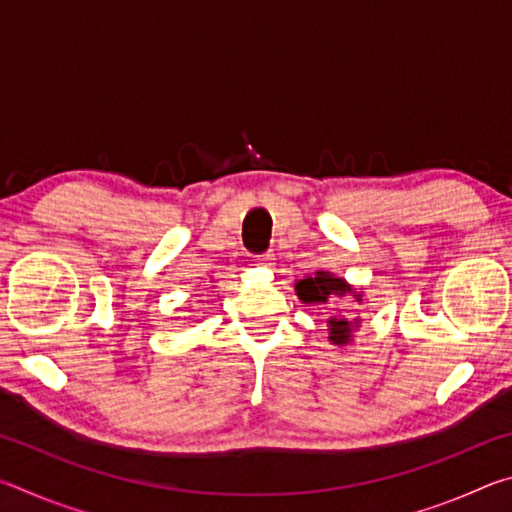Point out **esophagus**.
I'll return each instance as SVG.
<instances>
[{
  "label": "esophagus",
  "mask_w": 512,
  "mask_h": 512,
  "mask_svg": "<svg viewBox=\"0 0 512 512\" xmlns=\"http://www.w3.org/2000/svg\"><path fill=\"white\" fill-rule=\"evenodd\" d=\"M273 264H275V255L273 253H264V255H259L255 259V266H259V268H271Z\"/></svg>",
  "instance_id": "esophagus-1"
}]
</instances>
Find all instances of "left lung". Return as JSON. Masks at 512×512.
Masks as SVG:
<instances>
[{
    "label": "left lung",
    "instance_id": "8db88e82",
    "mask_svg": "<svg viewBox=\"0 0 512 512\" xmlns=\"http://www.w3.org/2000/svg\"><path fill=\"white\" fill-rule=\"evenodd\" d=\"M293 289H296V296L300 298V302L305 305H327V300L334 298H345L352 296V300L357 305H363V291H359L357 287L345 280V277L334 275L332 271H316L314 275L302 277V280L293 282ZM361 327V318L348 320L345 316H329L327 318V339L332 341V345H350L354 341V332Z\"/></svg>",
    "mask_w": 512,
    "mask_h": 512
}]
</instances>
